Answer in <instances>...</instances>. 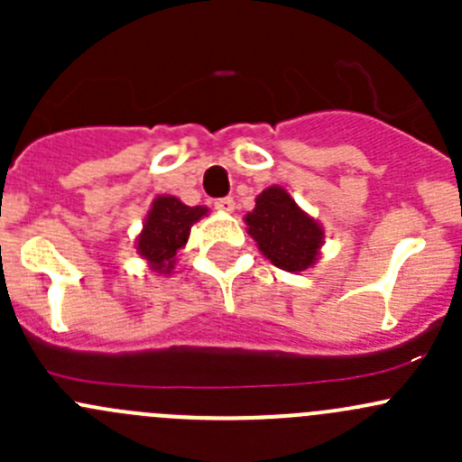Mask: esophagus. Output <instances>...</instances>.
<instances>
[{
  "mask_svg": "<svg viewBox=\"0 0 462 462\" xmlns=\"http://www.w3.org/2000/svg\"><path fill=\"white\" fill-rule=\"evenodd\" d=\"M214 209H218V212H232V209H235V201H232V197L217 199V201H214Z\"/></svg>",
  "mask_w": 462,
  "mask_h": 462,
  "instance_id": "obj_1",
  "label": "esophagus"
}]
</instances>
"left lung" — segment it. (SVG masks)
Returning <instances> with one entry per match:
<instances>
[{
	"label": "left lung",
	"instance_id": "obj_1",
	"mask_svg": "<svg viewBox=\"0 0 462 462\" xmlns=\"http://www.w3.org/2000/svg\"><path fill=\"white\" fill-rule=\"evenodd\" d=\"M245 223L261 253L277 268L301 273L318 257L319 226L297 208L283 188L263 189Z\"/></svg>",
	"mask_w": 462,
	"mask_h": 462
}]
</instances>
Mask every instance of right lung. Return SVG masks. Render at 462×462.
Returning <instances> with one entry per match:
<instances>
[{"mask_svg": "<svg viewBox=\"0 0 462 462\" xmlns=\"http://www.w3.org/2000/svg\"><path fill=\"white\" fill-rule=\"evenodd\" d=\"M208 209L201 205H183L174 197H158L147 214V221L138 236V253L152 263L153 270L170 273L174 268L176 250L188 244L189 227Z\"/></svg>", "mask_w": 462, "mask_h": 462, "instance_id": "add662e5", "label": "right lung"}]
</instances>
